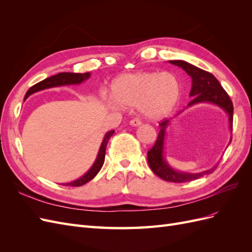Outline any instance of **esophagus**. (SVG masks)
<instances>
[{
	"mask_svg": "<svg viewBox=\"0 0 252 252\" xmlns=\"http://www.w3.org/2000/svg\"><path fill=\"white\" fill-rule=\"evenodd\" d=\"M129 124H130L133 127H138V126H140L142 124V122L140 120H138V119H133V120H131L130 122H129Z\"/></svg>",
	"mask_w": 252,
	"mask_h": 252,
	"instance_id": "obj_1",
	"label": "esophagus"
}]
</instances>
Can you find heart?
<instances>
[{"label":"heart","mask_w":252,"mask_h":252,"mask_svg":"<svg viewBox=\"0 0 252 252\" xmlns=\"http://www.w3.org/2000/svg\"><path fill=\"white\" fill-rule=\"evenodd\" d=\"M112 98L107 103L112 107H138L146 119L158 121L168 117L181 97V86L170 72L135 71L124 73L113 81Z\"/></svg>","instance_id":"b5f03b06"}]
</instances>
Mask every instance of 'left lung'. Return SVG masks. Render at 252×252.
Wrapping results in <instances>:
<instances>
[{
  "instance_id": "1",
  "label": "left lung",
  "mask_w": 252,
  "mask_h": 252,
  "mask_svg": "<svg viewBox=\"0 0 252 252\" xmlns=\"http://www.w3.org/2000/svg\"><path fill=\"white\" fill-rule=\"evenodd\" d=\"M170 64L181 67L190 78H191V90L189 95L192 97V101L190 102L187 107L200 103H209L218 106L222 109L228 117V124H229L230 134L232 132V121H233V105L230 100L229 95L227 94L224 88L220 86V82L216 79L213 74L208 71H205L201 68L190 64L183 60H173L168 61ZM179 114V113H178ZM171 122V119L163 121L159 124V131L155 146L152 147L147 154L148 164L151 170L154 171L158 177L163 179L167 182L173 183H185L189 181H193L199 179L205 174H209L215 171L217 166H213L212 168L207 169L202 172H184L174 169L170 164L167 162L165 158V138L166 130L168 128ZM231 142V136L230 141ZM228 144V145H229Z\"/></svg>"
}]
</instances>
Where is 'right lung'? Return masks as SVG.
<instances>
[{
	"label": "right lung",
	"mask_w": 252,
	"mask_h": 252,
	"mask_svg": "<svg viewBox=\"0 0 252 252\" xmlns=\"http://www.w3.org/2000/svg\"><path fill=\"white\" fill-rule=\"evenodd\" d=\"M90 72L86 73H73V72H61L56 75H52L50 78L45 79L41 82H39L32 87H30L29 90L26 93L25 98L24 100H27V97L29 95H32L35 93H39V91L45 90V89H49V88H55V87H61V86H68V85H79V84H82L83 82L87 81L90 78ZM114 133V130H110L108 132H106L104 135V139L101 143L100 149H98L97 156L95 158V161L94 162L93 166L90 167L89 170L87 172L84 173L82 177L79 179L68 182V183H63L62 185L64 186H72V187H79L84 184H86L87 182L93 180L95 175L98 173V171L101 170L102 166L105 161V151H106V146H107V143L110 139V136Z\"/></svg>",
	"instance_id": "add662e5"
}]
</instances>
